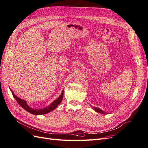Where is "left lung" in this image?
<instances>
[{
    "label": "left lung",
    "instance_id": "left-lung-1",
    "mask_svg": "<svg viewBox=\"0 0 148 148\" xmlns=\"http://www.w3.org/2000/svg\"><path fill=\"white\" fill-rule=\"evenodd\" d=\"M93 109H94V110H95L96 112H99V113H100V114H106V113L105 112H104V111H103L102 110H101V109H98V108H93Z\"/></svg>",
    "mask_w": 148,
    "mask_h": 148
}]
</instances>
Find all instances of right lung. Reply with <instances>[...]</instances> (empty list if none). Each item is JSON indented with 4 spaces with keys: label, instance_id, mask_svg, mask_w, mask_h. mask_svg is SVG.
<instances>
[{
    "label": "right lung",
    "instance_id": "obj_1",
    "mask_svg": "<svg viewBox=\"0 0 148 148\" xmlns=\"http://www.w3.org/2000/svg\"><path fill=\"white\" fill-rule=\"evenodd\" d=\"M11 93H12V94H13L14 98L16 99L17 102L18 103V104L21 106V107L24 109L25 110H26L27 112H29V113H31L34 115H43V114L49 113V112L52 111L53 110H54L55 108H57V106L61 103L63 97H64V90H63L62 92V93L60 95V97H59V98H58L55 100V101L53 102L49 106H47V107H46L44 109H34L31 108L30 107H29L25 100H23V99L18 98L17 97H16L15 95V94L13 93V92L11 90Z\"/></svg>",
    "mask_w": 148,
    "mask_h": 148
}]
</instances>
